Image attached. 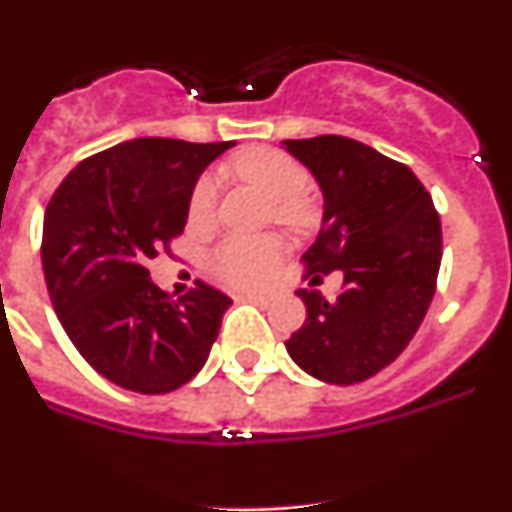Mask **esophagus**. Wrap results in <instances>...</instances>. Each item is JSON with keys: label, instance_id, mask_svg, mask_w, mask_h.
<instances>
[{"label": "esophagus", "instance_id": "1", "mask_svg": "<svg viewBox=\"0 0 512 512\" xmlns=\"http://www.w3.org/2000/svg\"><path fill=\"white\" fill-rule=\"evenodd\" d=\"M243 300L253 302V305H269V297L256 295V292H248V295H243Z\"/></svg>", "mask_w": 512, "mask_h": 512}]
</instances>
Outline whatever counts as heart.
Segmentation results:
<instances>
[{
	"label": "heart",
	"instance_id": "obj_1",
	"mask_svg": "<svg viewBox=\"0 0 512 512\" xmlns=\"http://www.w3.org/2000/svg\"><path fill=\"white\" fill-rule=\"evenodd\" d=\"M230 169L243 182L256 184L274 200V212L279 223L292 225V228H305L312 220V207L307 202L305 192L310 187V174L300 161L274 148H251L241 156L233 158ZM217 202V179L205 174L197 179L189 194V217L194 223H205L215 212ZM284 256V246L274 235H233L225 238L215 251L210 253L207 266L220 282L230 287L251 289L264 284L277 269Z\"/></svg>",
	"mask_w": 512,
	"mask_h": 512
}]
</instances>
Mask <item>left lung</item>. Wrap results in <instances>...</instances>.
Segmentation results:
<instances>
[{
    "label": "left lung",
    "instance_id": "8db88e82",
    "mask_svg": "<svg viewBox=\"0 0 512 512\" xmlns=\"http://www.w3.org/2000/svg\"><path fill=\"white\" fill-rule=\"evenodd\" d=\"M323 189V228L302 256L305 279L341 271L343 289H297L307 318L287 341L300 369L330 384L374 377L423 323L441 266V217L418 176L343 135L284 140Z\"/></svg>",
    "mask_w": 512,
    "mask_h": 512
}]
</instances>
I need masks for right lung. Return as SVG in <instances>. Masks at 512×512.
I'll use <instances>...</instances> for the list:
<instances>
[{"mask_svg": "<svg viewBox=\"0 0 512 512\" xmlns=\"http://www.w3.org/2000/svg\"><path fill=\"white\" fill-rule=\"evenodd\" d=\"M233 146L174 138L125 140L84 158L45 207V284L66 336L122 390H179L210 356L233 300L205 282L179 300L146 264L184 233L189 194Z\"/></svg>", "mask_w": 512, "mask_h": 512, "instance_id": "1", "label": "right lung"}]
</instances>
